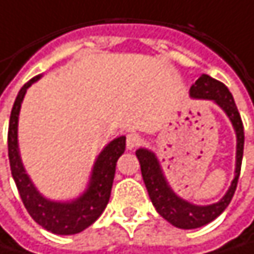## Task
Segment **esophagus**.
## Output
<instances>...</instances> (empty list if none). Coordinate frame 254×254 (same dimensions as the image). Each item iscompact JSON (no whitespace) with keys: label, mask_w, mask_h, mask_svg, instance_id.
I'll return each instance as SVG.
<instances>
[{"label":"esophagus","mask_w":254,"mask_h":254,"mask_svg":"<svg viewBox=\"0 0 254 254\" xmlns=\"http://www.w3.org/2000/svg\"><path fill=\"white\" fill-rule=\"evenodd\" d=\"M140 143H142V137H140L137 133H130V134H127V140H126L127 149L131 151V149L137 148Z\"/></svg>","instance_id":"obj_1"}]
</instances>
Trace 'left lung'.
<instances>
[{
  "mask_svg": "<svg viewBox=\"0 0 254 254\" xmlns=\"http://www.w3.org/2000/svg\"><path fill=\"white\" fill-rule=\"evenodd\" d=\"M190 96L192 99H204L214 102L229 118L235 136H237V154H235V173L234 179L231 182V187L228 188L226 193L213 204L208 205H196L190 201L181 198L172 187L169 185L164 172L161 169V164L157 158V155L146 149L139 148L136 151V157L140 163L142 178L145 182V187L148 190L149 198L157 208V211L173 226L181 229H195L199 226H204L214 220L217 216L222 214V211L229 205L240 178L241 172V161H243V151H244V127L240 117V112L237 109V105L234 102L232 94L229 93L228 87L222 84L220 81L202 73L195 84H192L190 88Z\"/></svg>",
  "mask_w": 254,
  "mask_h": 254,
  "instance_id": "left-lung-1",
  "label": "left lung"
}]
</instances>
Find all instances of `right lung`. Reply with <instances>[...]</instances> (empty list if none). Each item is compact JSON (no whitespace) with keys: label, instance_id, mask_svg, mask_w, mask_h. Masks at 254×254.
I'll list each match as a JSON object with an SVG mask.
<instances>
[{"label":"right lung","instance_id":"right-lung-1","mask_svg":"<svg viewBox=\"0 0 254 254\" xmlns=\"http://www.w3.org/2000/svg\"><path fill=\"white\" fill-rule=\"evenodd\" d=\"M40 78L41 75L34 76L20 88L11 109L8 124V160L11 176L28 213L38 225L58 235H72L88 228L103 213L111 196L117 161L126 151V136L111 140L102 149L93 164L87 190L78 198L70 201H53L46 198L37 190L23 167L17 140L19 114L23 97L26 90Z\"/></svg>","mask_w":254,"mask_h":254}]
</instances>
